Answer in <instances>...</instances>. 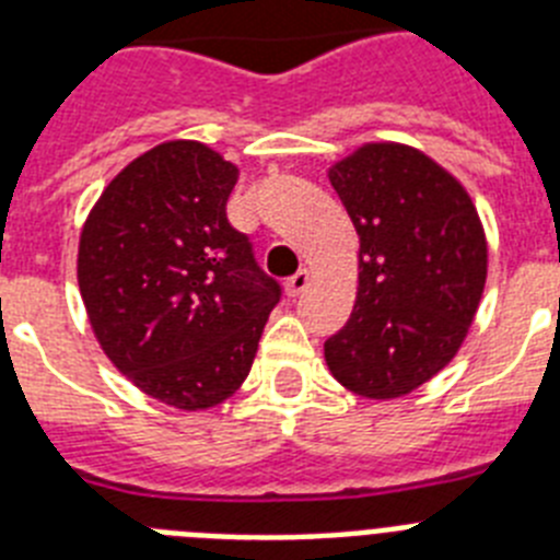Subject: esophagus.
<instances>
[{"mask_svg":"<svg viewBox=\"0 0 560 560\" xmlns=\"http://www.w3.org/2000/svg\"><path fill=\"white\" fill-rule=\"evenodd\" d=\"M308 283H311V271L300 269V271H294L289 280H285V291H289V296H296V294H303V291L308 289Z\"/></svg>","mask_w":560,"mask_h":560,"instance_id":"1","label":"esophagus"}]
</instances>
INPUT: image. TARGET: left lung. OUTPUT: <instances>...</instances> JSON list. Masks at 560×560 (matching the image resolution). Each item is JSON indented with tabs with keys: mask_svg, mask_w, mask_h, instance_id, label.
<instances>
[{
	"mask_svg": "<svg viewBox=\"0 0 560 560\" xmlns=\"http://www.w3.org/2000/svg\"><path fill=\"white\" fill-rule=\"evenodd\" d=\"M328 176L359 235V294L325 361L355 395L400 398L468 334L488 275L482 224L452 173L409 145H361Z\"/></svg>",
	"mask_w": 560,
	"mask_h": 560,
	"instance_id": "1",
	"label": "left lung"
}]
</instances>
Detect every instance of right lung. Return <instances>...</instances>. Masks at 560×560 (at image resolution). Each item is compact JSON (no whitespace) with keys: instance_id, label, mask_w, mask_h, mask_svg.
Wrapping results in <instances>:
<instances>
[{"instance_id":"1","label":"right lung","mask_w":560,"mask_h":560,"mask_svg":"<svg viewBox=\"0 0 560 560\" xmlns=\"http://www.w3.org/2000/svg\"><path fill=\"white\" fill-rule=\"evenodd\" d=\"M237 167L192 140L122 167L78 246V285L103 353L151 398L185 412L249 375L283 289L226 219Z\"/></svg>"}]
</instances>
